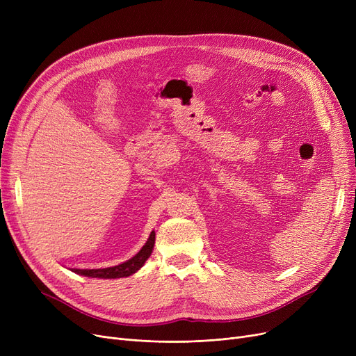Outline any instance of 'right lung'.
Returning a JSON list of instances; mask_svg holds the SVG:
<instances>
[{
	"instance_id": "obj_1",
	"label": "right lung",
	"mask_w": 356,
	"mask_h": 356,
	"mask_svg": "<svg viewBox=\"0 0 356 356\" xmlns=\"http://www.w3.org/2000/svg\"><path fill=\"white\" fill-rule=\"evenodd\" d=\"M144 250V248H143ZM143 250L129 261L124 264H120L117 267H109L104 270H89V271H82L88 275H95V277H105V278H120V277H128L131 274H134L141 266L145 263V259L148 258V252H143Z\"/></svg>"
}]
</instances>
